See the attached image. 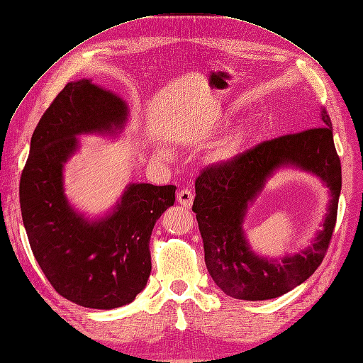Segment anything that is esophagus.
I'll return each instance as SVG.
<instances>
[{"label": "esophagus", "instance_id": "34e87169", "mask_svg": "<svg viewBox=\"0 0 363 363\" xmlns=\"http://www.w3.org/2000/svg\"><path fill=\"white\" fill-rule=\"evenodd\" d=\"M177 202L180 206H183L184 208H191L192 207V202H194V194L187 189L179 191L177 194Z\"/></svg>", "mask_w": 363, "mask_h": 363}]
</instances>
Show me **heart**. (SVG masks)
I'll use <instances>...</instances> for the list:
<instances>
[{
    "label": "heart",
    "mask_w": 363,
    "mask_h": 363,
    "mask_svg": "<svg viewBox=\"0 0 363 363\" xmlns=\"http://www.w3.org/2000/svg\"><path fill=\"white\" fill-rule=\"evenodd\" d=\"M241 138H242L241 134H238V135H235V137H232V140L226 144V146H225L223 149H220L219 157H228V156L232 153V150H234V149L238 146ZM156 153H157V156H161V157H168V150H165V149H159Z\"/></svg>",
    "instance_id": "heart-1"
}]
</instances>
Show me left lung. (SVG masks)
<instances>
[{
    "label": "left lung",
    "instance_id": "left-lung-1",
    "mask_svg": "<svg viewBox=\"0 0 363 363\" xmlns=\"http://www.w3.org/2000/svg\"><path fill=\"white\" fill-rule=\"evenodd\" d=\"M320 126L257 144L228 162L206 168L195 182L199 232L206 265L214 283L235 299L265 301L281 296L306 281L318 268L337 222L341 192V162L332 122L320 110ZM280 167H298L320 178L330 189L324 228L308 248L283 258L256 255L242 223L264 183Z\"/></svg>",
    "mask_w": 363,
    "mask_h": 363
}]
</instances>
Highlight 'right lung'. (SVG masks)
Wrapping results in <instances>:
<instances>
[{
  "label": "right lung",
  "instance_id": "right-lung-1",
  "mask_svg": "<svg viewBox=\"0 0 363 363\" xmlns=\"http://www.w3.org/2000/svg\"><path fill=\"white\" fill-rule=\"evenodd\" d=\"M128 106L89 79L67 83L41 116L21 177L22 220L31 250L55 291L86 308L131 303L152 271L153 226L174 206L176 186L129 183L116 206L89 219L69 204L64 168L86 134L118 135Z\"/></svg>",
  "mask_w": 363,
  "mask_h": 363
}]
</instances>
